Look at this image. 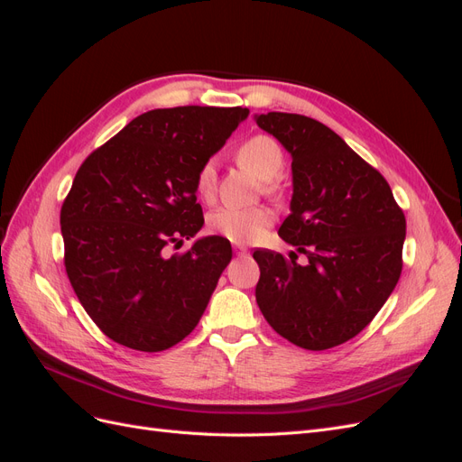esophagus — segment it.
I'll use <instances>...</instances> for the list:
<instances>
[{
  "mask_svg": "<svg viewBox=\"0 0 462 462\" xmlns=\"http://www.w3.org/2000/svg\"><path fill=\"white\" fill-rule=\"evenodd\" d=\"M233 250H235L236 256H245L248 253V248L245 245H233Z\"/></svg>",
  "mask_w": 462,
  "mask_h": 462,
  "instance_id": "obj_1",
  "label": "esophagus"
}]
</instances>
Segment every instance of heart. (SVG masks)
I'll return each instance as SVG.
<instances>
[{"mask_svg": "<svg viewBox=\"0 0 462 462\" xmlns=\"http://www.w3.org/2000/svg\"><path fill=\"white\" fill-rule=\"evenodd\" d=\"M236 160L246 170L253 171L262 180H272L283 170V150L277 144L275 138L268 134H256L245 141L236 150ZM216 165L214 162H206L197 175V190L202 199L209 200L216 190ZM268 190H273L268 185ZM273 221V214L268 208H217L208 216V229L226 236L231 243H248L258 233Z\"/></svg>", "mask_w": 462, "mask_h": 462, "instance_id": "heart-1", "label": "heart"}]
</instances>
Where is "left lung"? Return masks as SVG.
Instances as JSON below:
<instances>
[{
    "mask_svg": "<svg viewBox=\"0 0 462 462\" xmlns=\"http://www.w3.org/2000/svg\"><path fill=\"white\" fill-rule=\"evenodd\" d=\"M254 119L292 158L279 236L309 260L258 248L256 302L282 337L326 351L365 329L393 292L407 221L382 173L324 123L282 111Z\"/></svg>",
    "mask_w": 462,
    "mask_h": 462,
    "instance_id": "8db88e82",
    "label": "left lung"
}]
</instances>
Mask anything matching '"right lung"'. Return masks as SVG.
Here are the masks:
<instances>
[{"mask_svg":"<svg viewBox=\"0 0 462 462\" xmlns=\"http://www.w3.org/2000/svg\"><path fill=\"white\" fill-rule=\"evenodd\" d=\"M246 107L183 106L133 119L80 165L61 208L65 270L80 304L109 339L165 351L197 328L231 243L200 236V167L226 144Z\"/></svg>","mask_w":462,"mask_h":462,"instance_id":"add662e5","label":"right lung"}]
</instances>
